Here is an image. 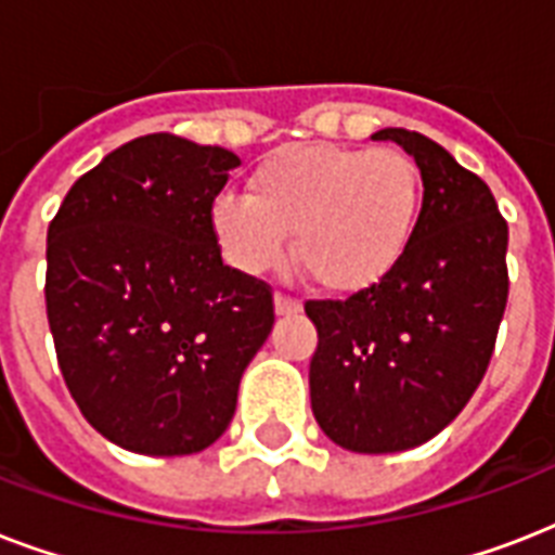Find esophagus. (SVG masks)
<instances>
[{
	"label": "esophagus",
	"mask_w": 555,
	"mask_h": 555,
	"mask_svg": "<svg viewBox=\"0 0 555 555\" xmlns=\"http://www.w3.org/2000/svg\"><path fill=\"white\" fill-rule=\"evenodd\" d=\"M273 305H276L279 317H294V313L302 311V302H299V299H291V296L285 294L273 296Z\"/></svg>",
	"instance_id": "obj_1"
}]
</instances>
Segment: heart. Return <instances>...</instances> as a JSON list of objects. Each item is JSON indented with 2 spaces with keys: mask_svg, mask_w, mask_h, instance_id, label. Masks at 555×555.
<instances>
[{
  "mask_svg": "<svg viewBox=\"0 0 555 555\" xmlns=\"http://www.w3.org/2000/svg\"><path fill=\"white\" fill-rule=\"evenodd\" d=\"M421 198V169L405 152L311 143L270 155L253 172L250 195L221 192L212 230L242 273L273 268L291 233V250L317 285L360 294L400 264Z\"/></svg>",
  "mask_w": 555,
  "mask_h": 555,
  "instance_id": "1",
  "label": "heart"
}]
</instances>
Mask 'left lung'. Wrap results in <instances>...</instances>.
<instances>
[{"instance_id": "obj_1", "label": "left lung", "mask_w": 555, "mask_h": 555, "mask_svg": "<svg viewBox=\"0 0 555 555\" xmlns=\"http://www.w3.org/2000/svg\"><path fill=\"white\" fill-rule=\"evenodd\" d=\"M421 169L423 207L403 259L379 285L311 299L320 334L311 409L337 447L386 455L435 438L469 403L507 308V221L481 178L440 143L379 129Z\"/></svg>"}]
</instances>
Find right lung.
Returning <instances> with one entry per match:
<instances>
[{"label": "right lung", "instance_id": "add662e5", "mask_svg": "<svg viewBox=\"0 0 555 555\" xmlns=\"http://www.w3.org/2000/svg\"><path fill=\"white\" fill-rule=\"evenodd\" d=\"M238 155L158 132L74 181L48 227L46 308L82 417L138 455H192L235 414L273 296L221 261L212 201Z\"/></svg>", "mask_w": 555, "mask_h": 555}]
</instances>
